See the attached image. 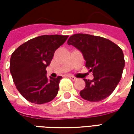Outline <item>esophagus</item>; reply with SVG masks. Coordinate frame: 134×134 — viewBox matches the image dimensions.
<instances>
[{"mask_svg":"<svg viewBox=\"0 0 134 134\" xmlns=\"http://www.w3.org/2000/svg\"><path fill=\"white\" fill-rule=\"evenodd\" d=\"M67 77H68L69 78L71 79L72 80H77V77H74V76H72V75H68Z\"/></svg>","mask_w":134,"mask_h":134,"instance_id":"1","label":"esophagus"}]
</instances>
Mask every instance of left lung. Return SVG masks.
I'll list each match as a JSON object with an SVG mask.
<instances>
[{
	"label": "left lung",
	"mask_w": 134,
	"mask_h": 134,
	"mask_svg": "<svg viewBox=\"0 0 134 134\" xmlns=\"http://www.w3.org/2000/svg\"><path fill=\"white\" fill-rule=\"evenodd\" d=\"M67 44L81 52L85 67L94 77L93 80L84 79L85 87L80 92V96L90 102L106 98L121 80L125 66L122 49L109 39L86 34L71 36Z\"/></svg>",
	"instance_id": "left-lung-1"
}]
</instances>
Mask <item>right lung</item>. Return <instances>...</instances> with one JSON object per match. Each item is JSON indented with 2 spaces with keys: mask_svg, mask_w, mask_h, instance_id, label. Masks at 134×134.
I'll return each instance as SVG.
<instances>
[{
  "mask_svg": "<svg viewBox=\"0 0 134 134\" xmlns=\"http://www.w3.org/2000/svg\"><path fill=\"white\" fill-rule=\"evenodd\" d=\"M68 36L43 35L31 38L11 54L10 72L21 96L31 103L43 104L57 95L62 77H47V68L54 52L64 44Z\"/></svg>",
  "mask_w": 134,
  "mask_h": 134,
  "instance_id": "right-lung-1",
  "label": "right lung"
}]
</instances>
